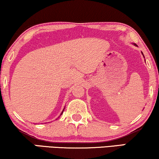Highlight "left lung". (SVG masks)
<instances>
[{"mask_svg": "<svg viewBox=\"0 0 159 159\" xmlns=\"http://www.w3.org/2000/svg\"><path fill=\"white\" fill-rule=\"evenodd\" d=\"M134 45H136V44H134ZM142 54H143V53H142Z\"/></svg>", "mask_w": 159, "mask_h": 159, "instance_id": "left-lung-1", "label": "left lung"}]
</instances>
